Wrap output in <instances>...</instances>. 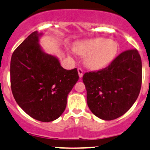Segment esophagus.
Masks as SVG:
<instances>
[{"instance_id": "1", "label": "esophagus", "mask_w": 150, "mask_h": 150, "mask_svg": "<svg viewBox=\"0 0 150 150\" xmlns=\"http://www.w3.org/2000/svg\"><path fill=\"white\" fill-rule=\"evenodd\" d=\"M78 74H79V76L80 78H81V77L83 76V71H82V69H80V68H79V69H78Z\"/></svg>"}]
</instances>
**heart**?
Returning a JSON list of instances; mask_svg holds the SVG:
<instances>
[{
	"instance_id": "heart-1",
	"label": "heart",
	"mask_w": 150,
	"mask_h": 150,
	"mask_svg": "<svg viewBox=\"0 0 150 150\" xmlns=\"http://www.w3.org/2000/svg\"><path fill=\"white\" fill-rule=\"evenodd\" d=\"M74 50L84 56V63L91 70H100L113 61L118 52V45L115 41L103 38H97L78 42Z\"/></svg>"
}]
</instances>
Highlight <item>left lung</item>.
<instances>
[{
	"mask_svg": "<svg viewBox=\"0 0 150 150\" xmlns=\"http://www.w3.org/2000/svg\"><path fill=\"white\" fill-rule=\"evenodd\" d=\"M142 79V65L138 50L121 52L108 67L83 76L88 107L100 119L119 118L137 100Z\"/></svg>",
	"mask_w": 150,
	"mask_h": 150,
	"instance_id": "obj_1",
	"label": "left lung"
}]
</instances>
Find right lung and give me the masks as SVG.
<instances>
[{
    "instance_id": "right-lung-1",
    "label": "right lung",
    "mask_w": 150,
    "mask_h": 150,
    "mask_svg": "<svg viewBox=\"0 0 150 150\" xmlns=\"http://www.w3.org/2000/svg\"><path fill=\"white\" fill-rule=\"evenodd\" d=\"M43 34L29 35L11 60V86L13 98L26 113L42 122L59 118L67 97L79 80L76 69H64L55 55L46 53L39 44Z\"/></svg>"
}]
</instances>
